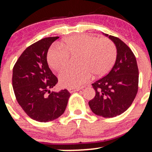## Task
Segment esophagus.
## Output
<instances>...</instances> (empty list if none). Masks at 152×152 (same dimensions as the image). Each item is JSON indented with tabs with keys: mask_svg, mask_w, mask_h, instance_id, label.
Wrapping results in <instances>:
<instances>
[{
	"mask_svg": "<svg viewBox=\"0 0 152 152\" xmlns=\"http://www.w3.org/2000/svg\"><path fill=\"white\" fill-rule=\"evenodd\" d=\"M80 88H68V91H69L70 93H73V92H75V91H79Z\"/></svg>",
	"mask_w": 152,
	"mask_h": 152,
	"instance_id": "obj_1",
	"label": "esophagus"
}]
</instances>
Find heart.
Segmentation results:
<instances>
[{
  "mask_svg": "<svg viewBox=\"0 0 152 152\" xmlns=\"http://www.w3.org/2000/svg\"><path fill=\"white\" fill-rule=\"evenodd\" d=\"M78 54L79 66L69 68L59 74V82L63 86H82L93 74L102 76L107 74L116 61V48L107 38L98 39L88 34L75 35L48 50V63L54 70L60 71L69 66L70 56Z\"/></svg>",
  "mask_w": 152,
  "mask_h": 152,
  "instance_id": "b5f03b06",
  "label": "heart"
}]
</instances>
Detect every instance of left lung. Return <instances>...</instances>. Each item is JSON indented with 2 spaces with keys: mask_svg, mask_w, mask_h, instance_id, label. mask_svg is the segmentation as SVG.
<instances>
[{
  "mask_svg": "<svg viewBox=\"0 0 152 152\" xmlns=\"http://www.w3.org/2000/svg\"><path fill=\"white\" fill-rule=\"evenodd\" d=\"M104 36L114 43L116 61L106 76L92 83L95 97L88 102L94 114L112 118L123 114L134 102L138 91L139 70L133 52L118 38Z\"/></svg>",
  "mask_w": 152,
  "mask_h": 152,
  "instance_id": "8db88e82",
  "label": "left lung"
}]
</instances>
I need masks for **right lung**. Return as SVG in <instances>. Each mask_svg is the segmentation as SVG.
Returning <instances> with one entry per match:
<instances>
[{"label": "right lung", "mask_w": 152, "mask_h": 152, "mask_svg": "<svg viewBox=\"0 0 152 152\" xmlns=\"http://www.w3.org/2000/svg\"><path fill=\"white\" fill-rule=\"evenodd\" d=\"M58 38H45L31 45L23 52L13 69L12 84L17 102L29 117L39 122L60 117L71 95L66 89L50 91L58 79L48 67L47 53Z\"/></svg>", "instance_id": "1"}]
</instances>
